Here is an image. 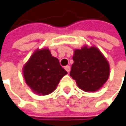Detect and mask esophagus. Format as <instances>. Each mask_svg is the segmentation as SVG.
<instances>
[{
    "instance_id": "obj_1",
    "label": "esophagus",
    "mask_w": 126,
    "mask_h": 126,
    "mask_svg": "<svg viewBox=\"0 0 126 126\" xmlns=\"http://www.w3.org/2000/svg\"><path fill=\"white\" fill-rule=\"evenodd\" d=\"M65 71H66L68 73H69V72H70V70H71V68H70L69 65H66V66L65 67Z\"/></svg>"
}]
</instances>
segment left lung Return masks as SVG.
<instances>
[{
	"mask_svg": "<svg viewBox=\"0 0 126 126\" xmlns=\"http://www.w3.org/2000/svg\"><path fill=\"white\" fill-rule=\"evenodd\" d=\"M70 76L80 89L95 92L103 86L110 76V65L95 47H83L75 49Z\"/></svg>",
	"mask_w": 126,
	"mask_h": 126,
	"instance_id": "8db88e82",
	"label": "left lung"
}]
</instances>
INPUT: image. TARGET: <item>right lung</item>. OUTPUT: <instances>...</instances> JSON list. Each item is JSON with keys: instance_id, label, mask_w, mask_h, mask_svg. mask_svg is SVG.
<instances>
[{"instance_id": "right-lung-1", "label": "right lung", "mask_w": 126, "mask_h": 126, "mask_svg": "<svg viewBox=\"0 0 126 126\" xmlns=\"http://www.w3.org/2000/svg\"><path fill=\"white\" fill-rule=\"evenodd\" d=\"M67 71L49 49H36L23 67L26 84L38 95L52 93Z\"/></svg>"}]
</instances>
